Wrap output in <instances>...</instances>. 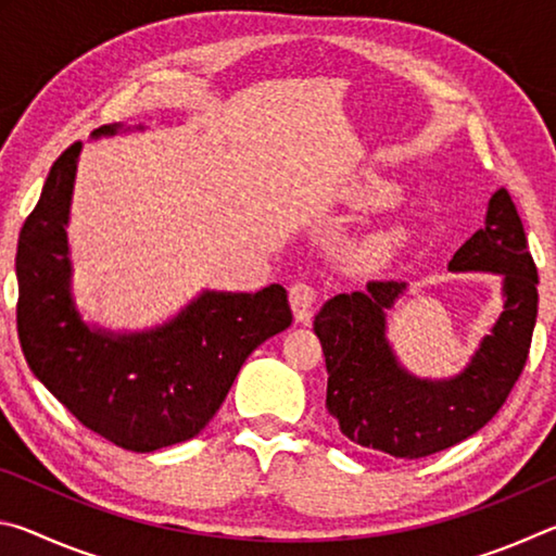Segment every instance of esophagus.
Masks as SVG:
<instances>
[{"label": "esophagus", "instance_id": "esophagus-1", "mask_svg": "<svg viewBox=\"0 0 556 556\" xmlns=\"http://www.w3.org/2000/svg\"><path fill=\"white\" fill-rule=\"evenodd\" d=\"M289 304L294 318L299 324H308L314 316V304H316V289L306 281H296V285L289 287Z\"/></svg>", "mask_w": 556, "mask_h": 556}]
</instances>
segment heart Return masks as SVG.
<instances>
[{
  "label": "heart",
  "mask_w": 556,
  "mask_h": 556,
  "mask_svg": "<svg viewBox=\"0 0 556 556\" xmlns=\"http://www.w3.org/2000/svg\"><path fill=\"white\" fill-rule=\"evenodd\" d=\"M392 188H372L368 193V203L382 205L392 201ZM404 242L402 228H384L378 232L365 235L363 240H357L351 248V262L357 269H380L382 265L397 255V250Z\"/></svg>",
  "instance_id": "obj_1"
}]
</instances>
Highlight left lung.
I'll list each match as a JSON object with an SVG mask.
<instances>
[{
    "label": "left lung",
    "instance_id": "left-lung-1",
    "mask_svg": "<svg viewBox=\"0 0 556 556\" xmlns=\"http://www.w3.org/2000/svg\"><path fill=\"white\" fill-rule=\"evenodd\" d=\"M448 269L503 277V314L454 378H417L394 355L388 312L407 289L404 281H370L365 291L328 299L316 314L328 370L326 409L353 444L394 458L431 456L485 427L520 378L540 279L505 188L491 195L485 225L460 244Z\"/></svg>",
    "mask_w": 556,
    "mask_h": 556
}]
</instances>
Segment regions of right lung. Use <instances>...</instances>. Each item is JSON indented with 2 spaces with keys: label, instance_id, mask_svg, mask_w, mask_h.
Returning <instances> with one entry per match:
<instances>
[{
  "label": "right lung",
  "instance_id": "add662e5",
  "mask_svg": "<svg viewBox=\"0 0 556 556\" xmlns=\"http://www.w3.org/2000/svg\"><path fill=\"white\" fill-rule=\"evenodd\" d=\"M122 129L115 122L92 137ZM80 149L75 142L55 159L18 232V343L31 372L83 427L149 454L201 434L248 355L289 328L287 289L203 291L172 321L139 333L90 328L73 304L65 232Z\"/></svg>",
  "mask_w": 556,
  "mask_h": 556
}]
</instances>
